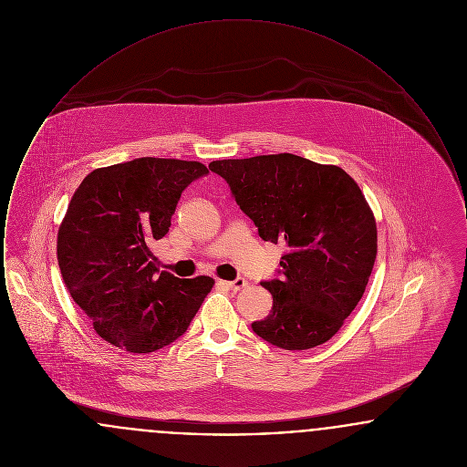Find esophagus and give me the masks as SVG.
<instances>
[{
	"label": "esophagus",
	"mask_w": 467,
	"mask_h": 467,
	"mask_svg": "<svg viewBox=\"0 0 467 467\" xmlns=\"http://www.w3.org/2000/svg\"><path fill=\"white\" fill-rule=\"evenodd\" d=\"M223 285L227 287V289L231 290H240L244 289V287H246V280L244 278H236V280H233V282H223Z\"/></svg>",
	"instance_id": "34e87169"
}]
</instances>
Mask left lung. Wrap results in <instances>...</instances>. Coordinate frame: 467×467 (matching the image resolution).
Returning a JSON list of instances; mask_svg holds the SVG:
<instances>
[{"instance_id":"left-lung-1","label":"left lung","mask_w":467,"mask_h":467,"mask_svg":"<svg viewBox=\"0 0 467 467\" xmlns=\"http://www.w3.org/2000/svg\"><path fill=\"white\" fill-rule=\"evenodd\" d=\"M265 242L284 244L280 278L257 336L284 350L329 341L360 301L377 259L375 215L356 180L333 164L294 154L223 159L208 166Z\"/></svg>"}]
</instances>
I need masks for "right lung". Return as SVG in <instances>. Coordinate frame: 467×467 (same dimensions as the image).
I'll use <instances>...</instances> for the list:
<instances>
[{"label":"right lung","mask_w":467,"mask_h":467,"mask_svg":"<svg viewBox=\"0 0 467 467\" xmlns=\"http://www.w3.org/2000/svg\"><path fill=\"white\" fill-rule=\"evenodd\" d=\"M208 170L198 161L140 157L82 180L57 233L67 292L105 341L150 354L191 326L213 278L159 271L150 244L171 225L183 189Z\"/></svg>","instance_id":"1"}]
</instances>
